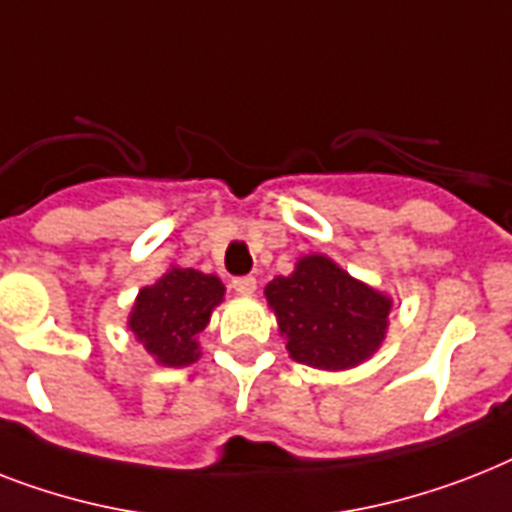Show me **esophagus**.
Instances as JSON below:
<instances>
[{
  "instance_id": "obj_1",
  "label": "esophagus",
  "mask_w": 512,
  "mask_h": 512,
  "mask_svg": "<svg viewBox=\"0 0 512 512\" xmlns=\"http://www.w3.org/2000/svg\"><path fill=\"white\" fill-rule=\"evenodd\" d=\"M231 286H234V292H236V294H242V297H255V292H257V278H252V276L234 278V281H231Z\"/></svg>"
}]
</instances>
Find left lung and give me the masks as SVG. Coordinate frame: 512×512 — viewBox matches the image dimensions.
Here are the masks:
<instances>
[{"instance_id":"8db88e82","label":"left lung","mask_w":512,"mask_h":512,"mask_svg":"<svg viewBox=\"0 0 512 512\" xmlns=\"http://www.w3.org/2000/svg\"><path fill=\"white\" fill-rule=\"evenodd\" d=\"M289 357L318 371H350L371 360L386 339L392 297L313 252L289 276L265 286Z\"/></svg>"}]
</instances>
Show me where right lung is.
I'll use <instances>...</instances> for the list:
<instances>
[{"label":"right lung","mask_w":512,"mask_h":512,"mask_svg":"<svg viewBox=\"0 0 512 512\" xmlns=\"http://www.w3.org/2000/svg\"><path fill=\"white\" fill-rule=\"evenodd\" d=\"M226 286L213 273L170 265L152 286L139 289L128 313V331L162 368L199 360V334L210 323Z\"/></svg>","instance_id":"right-lung-1"}]
</instances>
